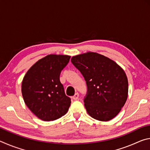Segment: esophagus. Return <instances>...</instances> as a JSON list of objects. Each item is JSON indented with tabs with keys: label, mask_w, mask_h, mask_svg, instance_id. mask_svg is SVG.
Listing matches in <instances>:
<instances>
[{
	"label": "esophagus",
	"mask_w": 150,
	"mask_h": 150,
	"mask_svg": "<svg viewBox=\"0 0 150 150\" xmlns=\"http://www.w3.org/2000/svg\"><path fill=\"white\" fill-rule=\"evenodd\" d=\"M78 98H79V94L77 93H76L74 95V96H73V100H77Z\"/></svg>",
	"instance_id": "esophagus-1"
}]
</instances>
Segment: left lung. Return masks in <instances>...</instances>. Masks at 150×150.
Returning <instances> with one entry per match:
<instances>
[{
    "instance_id": "8db88e82",
    "label": "left lung",
    "mask_w": 150,
    "mask_h": 150,
    "mask_svg": "<svg viewBox=\"0 0 150 150\" xmlns=\"http://www.w3.org/2000/svg\"><path fill=\"white\" fill-rule=\"evenodd\" d=\"M87 85L84 99L87 113L99 121H108L120 112L128 98V81L125 72L115 61L96 52L72 57Z\"/></svg>"
}]
</instances>
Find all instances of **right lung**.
Wrapping results in <instances>:
<instances>
[{"mask_svg": "<svg viewBox=\"0 0 150 150\" xmlns=\"http://www.w3.org/2000/svg\"><path fill=\"white\" fill-rule=\"evenodd\" d=\"M70 57L67 55H47L35 62L23 78L24 103L42 120H57L69 110L71 98L65 95L59 75Z\"/></svg>", "mask_w": 150, "mask_h": 150, "instance_id": "1", "label": "right lung"}]
</instances>
